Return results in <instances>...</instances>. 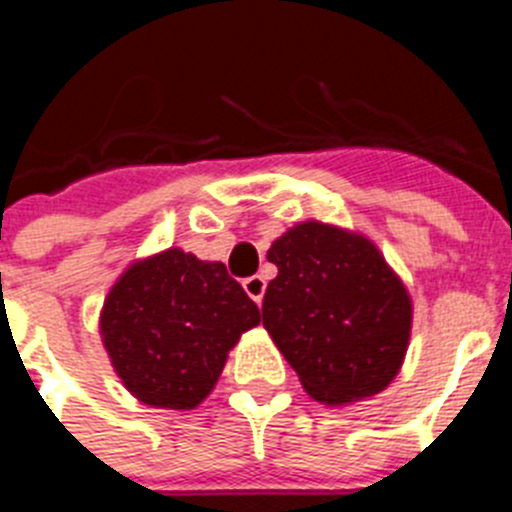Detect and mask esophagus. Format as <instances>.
<instances>
[{
	"label": "esophagus",
	"instance_id": "1",
	"mask_svg": "<svg viewBox=\"0 0 512 512\" xmlns=\"http://www.w3.org/2000/svg\"><path fill=\"white\" fill-rule=\"evenodd\" d=\"M243 289H246V295L251 297L256 305H261V300H264V292H266V282L264 277H259V274H253V277L243 279Z\"/></svg>",
	"mask_w": 512,
	"mask_h": 512
}]
</instances>
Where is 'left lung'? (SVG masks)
<instances>
[{"mask_svg":"<svg viewBox=\"0 0 512 512\" xmlns=\"http://www.w3.org/2000/svg\"><path fill=\"white\" fill-rule=\"evenodd\" d=\"M266 259L279 274L266 287L264 328L307 395L341 405L382 392L408 351L413 305L377 246L310 220Z\"/></svg>","mask_w":512,"mask_h":512,"instance_id":"8db88e82","label":"left lung"}]
</instances>
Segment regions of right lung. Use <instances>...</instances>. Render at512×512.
Returning a JSON list of instances; mask_svg holds the SVG:
<instances>
[{
  "label": "right lung",
  "instance_id": "add662e5",
  "mask_svg": "<svg viewBox=\"0 0 512 512\" xmlns=\"http://www.w3.org/2000/svg\"><path fill=\"white\" fill-rule=\"evenodd\" d=\"M261 310L220 261L179 248L130 266L104 300L102 341L122 384L151 408L192 410Z\"/></svg>",
  "mask_w": 512,
  "mask_h": 512
}]
</instances>
